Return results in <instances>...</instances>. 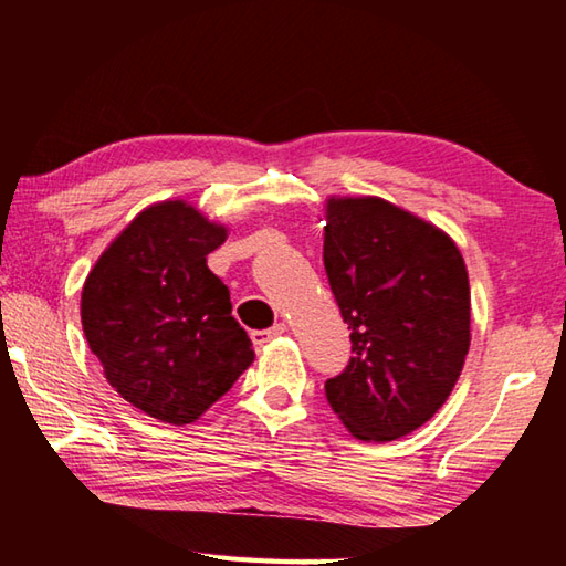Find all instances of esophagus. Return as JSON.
Instances as JSON below:
<instances>
[{
    "label": "esophagus",
    "instance_id": "esophagus-1",
    "mask_svg": "<svg viewBox=\"0 0 566 566\" xmlns=\"http://www.w3.org/2000/svg\"><path fill=\"white\" fill-rule=\"evenodd\" d=\"M284 332H286V324H274V327H270V329L252 332V339H254V344H266V342H272L276 337H282Z\"/></svg>",
    "mask_w": 566,
    "mask_h": 566
}]
</instances>
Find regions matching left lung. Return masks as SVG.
I'll return each instance as SVG.
<instances>
[{"label":"left lung","mask_w":566,"mask_h":566,"mask_svg":"<svg viewBox=\"0 0 566 566\" xmlns=\"http://www.w3.org/2000/svg\"><path fill=\"white\" fill-rule=\"evenodd\" d=\"M324 270L352 357L324 395L349 432L391 442L434 417L469 352V276L437 227L377 197L329 199Z\"/></svg>","instance_id":"1"}]
</instances>
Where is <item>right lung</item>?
I'll return each instance as SVG.
<instances>
[{"mask_svg":"<svg viewBox=\"0 0 566 566\" xmlns=\"http://www.w3.org/2000/svg\"><path fill=\"white\" fill-rule=\"evenodd\" d=\"M224 237L195 207L161 202L114 239L84 282V337L109 385L169 424L202 417L254 359L229 290L207 266Z\"/></svg>","mask_w":566,"mask_h":566,"instance_id":"1","label":"right lung"}]
</instances>
